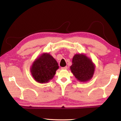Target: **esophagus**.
<instances>
[{"mask_svg": "<svg viewBox=\"0 0 121 121\" xmlns=\"http://www.w3.org/2000/svg\"><path fill=\"white\" fill-rule=\"evenodd\" d=\"M67 68H68V67L65 66L64 67H62V68H61V69H67Z\"/></svg>", "mask_w": 121, "mask_h": 121, "instance_id": "obj_1", "label": "esophagus"}]
</instances>
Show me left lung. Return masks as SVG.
<instances>
[{"instance_id": "left-lung-1", "label": "left lung", "mask_w": 121, "mask_h": 121, "mask_svg": "<svg viewBox=\"0 0 121 121\" xmlns=\"http://www.w3.org/2000/svg\"><path fill=\"white\" fill-rule=\"evenodd\" d=\"M70 66L71 72L78 80L86 82L93 76L95 65L91 60L83 54H76L73 57Z\"/></svg>"}]
</instances>
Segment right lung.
Listing matches in <instances>:
<instances>
[{
  "instance_id": "obj_1",
  "label": "right lung",
  "mask_w": 121,
  "mask_h": 121,
  "mask_svg": "<svg viewBox=\"0 0 121 121\" xmlns=\"http://www.w3.org/2000/svg\"><path fill=\"white\" fill-rule=\"evenodd\" d=\"M58 68V62L53 56L48 53H44L35 61L31 72L37 82L43 83L52 79Z\"/></svg>"
}]
</instances>
